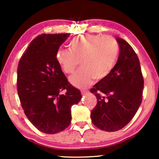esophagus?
Returning <instances> with one entry per match:
<instances>
[{
  "label": "esophagus",
  "instance_id": "1",
  "mask_svg": "<svg viewBox=\"0 0 159 159\" xmlns=\"http://www.w3.org/2000/svg\"><path fill=\"white\" fill-rule=\"evenodd\" d=\"M88 93V90H81V93L82 95H84V94H87V93Z\"/></svg>",
  "mask_w": 159,
  "mask_h": 159
}]
</instances>
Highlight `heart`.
Listing matches in <instances>:
<instances>
[{
  "mask_svg": "<svg viewBox=\"0 0 159 159\" xmlns=\"http://www.w3.org/2000/svg\"><path fill=\"white\" fill-rule=\"evenodd\" d=\"M69 51L58 50L56 60L66 74H72L79 63L82 68L70 77L77 88H85L93 82L104 80L111 72L119 54V45L110 36L86 34L69 43Z\"/></svg>",
  "mask_w": 159,
  "mask_h": 159,
  "instance_id": "1",
  "label": "heart"
}]
</instances>
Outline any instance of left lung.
I'll use <instances>...</instances> for the list:
<instances>
[{"label":"left lung","instance_id":"1","mask_svg":"<svg viewBox=\"0 0 159 159\" xmlns=\"http://www.w3.org/2000/svg\"><path fill=\"white\" fill-rule=\"evenodd\" d=\"M116 40L120 53L116 65L107 77L90 89L97 98L91 119L95 127L106 132L122 129L132 120L142 103L144 87L136 53L124 39Z\"/></svg>","mask_w":159,"mask_h":159}]
</instances>
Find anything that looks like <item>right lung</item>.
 Instances as JSON below:
<instances>
[{
	"instance_id": "1",
	"label": "right lung",
	"mask_w": 159,
	"mask_h": 159,
	"mask_svg": "<svg viewBox=\"0 0 159 159\" xmlns=\"http://www.w3.org/2000/svg\"><path fill=\"white\" fill-rule=\"evenodd\" d=\"M69 36L61 33L36 37L21 56L17 69V92L24 112L37 129L46 134L58 133L69 127L71 106L82 98L56 60V52Z\"/></svg>"
}]
</instances>
